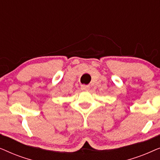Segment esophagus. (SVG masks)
<instances>
[{
	"label": "esophagus",
	"instance_id": "34e87169",
	"mask_svg": "<svg viewBox=\"0 0 160 160\" xmlns=\"http://www.w3.org/2000/svg\"><path fill=\"white\" fill-rule=\"evenodd\" d=\"M81 89H82V90H85V91L89 90V85L82 84V86H81Z\"/></svg>",
	"mask_w": 160,
	"mask_h": 160
}]
</instances>
